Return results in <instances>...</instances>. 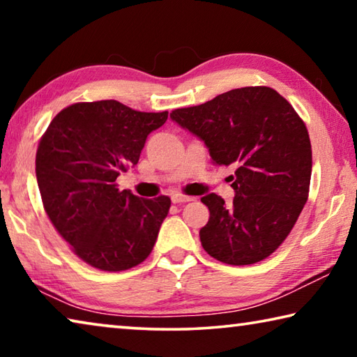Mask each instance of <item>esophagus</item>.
I'll list each match as a JSON object with an SVG mask.
<instances>
[{"label": "esophagus", "instance_id": "34e87169", "mask_svg": "<svg viewBox=\"0 0 357 357\" xmlns=\"http://www.w3.org/2000/svg\"><path fill=\"white\" fill-rule=\"evenodd\" d=\"M193 200H195V198L185 197V195H183V193H173V195H172V202L174 204H183V203H189V202H193Z\"/></svg>", "mask_w": 357, "mask_h": 357}]
</instances>
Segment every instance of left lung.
<instances>
[{
  "mask_svg": "<svg viewBox=\"0 0 357 357\" xmlns=\"http://www.w3.org/2000/svg\"><path fill=\"white\" fill-rule=\"evenodd\" d=\"M170 118L206 144L214 165H234L231 206L203 197L209 220L203 249L222 263L243 266L268 258L291 231L309 197L312 144L304 121L273 88L245 86Z\"/></svg>",
  "mask_w": 357,
  "mask_h": 357,
  "instance_id": "left-lung-1",
  "label": "left lung"
}]
</instances>
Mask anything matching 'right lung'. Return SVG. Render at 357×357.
<instances>
[{
  "label": "right lung",
  "mask_w": 357,
  "mask_h": 357,
  "mask_svg": "<svg viewBox=\"0 0 357 357\" xmlns=\"http://www.w3.org/2000/svg\"><path fill=\"white\" fill-rule=\"evenodd\" d=\"M167 118L118 100L80 102L59 112L40 138L36 176L45 213L93 268L130 269L153 250L170 198L119 190L116 178L138 164L148 135Z\"/></svg>",
  "instance_id": "1"
}]
</instances>
